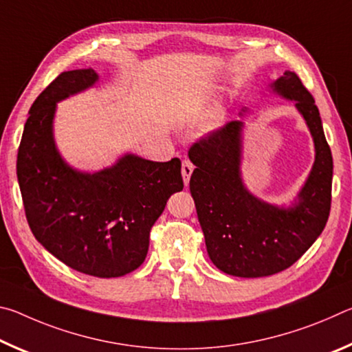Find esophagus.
Wrapping results in <instances>:
<instances>
[{
  "mask_svg": "<svg viewBox=\"0 0 352 352\" xmlns=\"http://www.w3.org/2000/svg\"><path fill=\"white\" fill-rule=\"evenodd\" d=\"M194 170V164L189 162V160H183L182 163V175H183V182L184 184L189 183V178H190V174H192Z\"/></svg>",
  "mask_w": 352,
  "mask_h": 352,
  "instance_id": "34e87169",
  "label": "esophagus"
}]
</instances>
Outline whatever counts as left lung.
Segmentation results:
<instances>
[{
	"mask_svg": "<svg viewBox=\"0 0 352 352\" xmlns=\"http://www.w3.org/2000/svg\"><path fill=\"white\" fill-rule=\"evenodd\" d=\"M273 90L295 100L315 142V163L298 205L289 210L267 205L243 188L242 121L206 133L188 152L195 164L189 189L208 254L219 270L239 278L270 276L289 269L317 241L331 211L332 153L315 99L294 71H285Z\"/></svg>",
	"mask_w": 352,
	"mask_h": 352,
	"instance_id": "1",
	"label": "left lung"
}]
</instances>
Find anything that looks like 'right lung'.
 Listing matches in <instances>:
<instances>
[{
	"instance_id": "add662e5",
	"label": "right lung",
	"mask_w": 352,
	"mask_h": 352,
	"mask_svg": "<svg viewBox=\"0 0 352 352\" xmlns=\"http://www.w3.org/2000/svg\"><path fill=\"white\" fill-rule=\"evenodd\" d=\"M96 80L93 68L63 71L38 94L23 130L16 177L35 239L71 269L116 278L144 262L153 223L183 189L182 162L126 155L96 174L65 164L52 140L56 102Z\"/></svg>"
}]
</instances>
